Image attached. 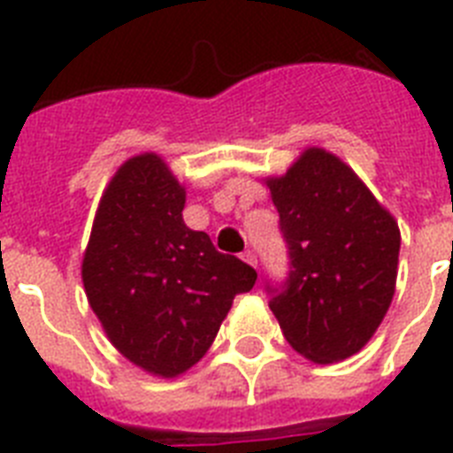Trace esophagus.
I'll return each mask as SVG.
<instances>
[{
  "mask_svg": "<svg viewBox=\"0 0 453 453\" xmlns=\"http://www.w3.org/2000/svg\"><path fill=\"white\" fill-rule=\"evenodd\" d=\"M242 258H244V261L249 263V265H258V258H256V254L254 251H251V249H247V251H244V254H242Z\"/></svg>",
  "mask_w": 453,
  "mask_h": 453,
  "instance_id": "1",
  "label": "esophagus"
}]
</instances>
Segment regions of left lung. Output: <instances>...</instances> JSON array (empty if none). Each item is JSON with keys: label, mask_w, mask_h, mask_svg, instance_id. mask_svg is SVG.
<instances>
[{"label": "left lung", "mask_w": 453, "mask_h": 453, "mask_svg": "<svg viewBox=\"0 0 453 453\" xmlns=\"http://www.w3.org/2000/svg\"><path fill=\"white\" fill-rule=\"evenodd\" d=\"M289 275L265 282L270 310L291 348L329 365L359 352L395 294L400 227L357 173L336 155L310 148L268 180Z\"/></svg>", "instance_id": "obj_1"}]
</instances>
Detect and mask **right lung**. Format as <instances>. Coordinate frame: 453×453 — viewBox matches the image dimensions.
Here are the masks:
<instances>
[{
    "mask_svg": "<svg viewBox=\"0 0 453 453\" xmlns=\"http://www.w3.org/2000/svg\"><path fill=\"white\" fill-rule=\"evenodd\" d=\"M185 188L152 152L131 157L105 188L81 280L117 350L173 379L204 357L256 270L183 223Z\"/></svg>",
    "mask_w": 453,
    "mask_h": 453,
    "instance_id": "1",
    "label": "right lung"
}]
</instances>
